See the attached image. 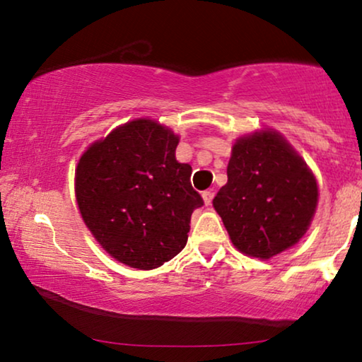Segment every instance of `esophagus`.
<instances>
[{
  "instance_id": "34e87169",
  "label": "esophagus",
  "mask_w": 362,
  "mask_h": 362,
  "mask_svg": "<svg viewBox=\"0 0 362 362\" xmlns=\"http://www.w3.org/2000/svg\"><path fill=\"white\" fill-rule=\"evenodd\" d=\"M202 199H204V204L206 206H209L211 202H212V199H214V192H212V191H204V192H202Z\"/></svg>"
}]
</instances>
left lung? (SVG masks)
<instances>
[{
	"label": "left lung",
	"mask_w": 362,
	"mask_h": 362,
	"mask_svg": "<svg viewBox=\"0 0 362 362\" xmlns=\"http://www.w3.org/2000/svg\"><path fill=\"white\" fill-rule=\"evenodd\" d=\"M212 204L242 254L270 259L308 230L318 204V185L290 143L265 130L235 141L227 185Z\"/></svg>",
	"instance_id": "left-lung-1"
}]
</instances>
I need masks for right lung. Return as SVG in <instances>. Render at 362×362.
Instances as JSON below:
<instances>
[{
  "label": "right lung",
  "instance_id": "add662e5",
  "mask_svg": "<svg viewBox=\"0 0 362 362\" xmlns=\"http://www.w3.org/2000/svg\"><path fill=\"white\" fill-rule=\"evenodd\" d=\"M170 128L140 118L95 141L78 160L76 197L98 244L122 264L151 270L185 249L192 211V168L177 163Z\"/></svg>",
  "mask_w": 362,
  "mask_h": 362
}]
</instances>
